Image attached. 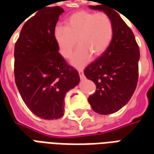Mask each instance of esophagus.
<instances>
[{
    "label": "esophagus",
    "instance_id": "1",
    "mask_svg": "<svg viewBox=\"0 0 154 154\" xmlns=\"http://www.w3.org/2000/svg\"><path fill=\"white\" fill-rule=\"evenodd\" d=\"M78 73H79V76H80V78L82 80L85 79V76H84V72L82 69H78Z\"/></svg>",
    "mask_w": 154,
    "mask_h": 154
}]
</instances>
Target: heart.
I'll return each instance as SVG.
<instances>
[{
    "mask_svg": "<svg viewBox=\"0 0 154 154\" xmlns=\"http://www.w3.org/2000/svg\"><path fill=\"white\" fill-rule=\"evenodd\" d=\"M114 35V25L105 12H76L66 20V26L58 25L54 30V40L59 54L68 58L74 48L79 47L71 57V63L82 67L91 58L100 56L110 46Z\"/></svg>",
    "mask_w": 154,
    "mask_h": 154,
    "instance_id": "heart-1",
    "label": "heart"
}]
</instances>
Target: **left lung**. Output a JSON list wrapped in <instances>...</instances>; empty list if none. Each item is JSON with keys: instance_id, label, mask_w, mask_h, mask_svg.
Returning a JSON list of instances; mask_svg holds the SVG:
<instances>
[{"instance_id": "obj_1", "label": "left lung", "mask_w": 154, "mask_h": 154, "mask_svg": "<svg viewBox=\"0 0 154 154\" xmlns=\"http://www.w3.org/2000/svg\"><path fill=\"white\" fill-rule=\"evenodd\" d=\"M109 15L114 25L110 46L97 60L88 65L84 74L97 86L88 98L92 110L100 115L117 112L129 102L139 78V48L134 35L115 9L104 5H89Z\"/></svg>"}]
</instances>
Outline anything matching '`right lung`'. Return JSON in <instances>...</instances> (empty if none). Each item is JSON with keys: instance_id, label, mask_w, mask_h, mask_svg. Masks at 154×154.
<instances>
[{"instance_id": "obj_1", "label": "right lung", "mask_w": 154, "mask_h": 154, "mask_svg": "<svg viewBox=\"0 0 154 154\" xmlns=\"http://www.w3.org/2000/svg\"><path fill=\"white\" fill-rule=\"evenodd\" d=\"M63 12L59 6L41 9L23 25L15 45V84L29 109L44 119L63 116L65 95L80 82L54 40V28Z\"/></svg>"}]
</instances>
